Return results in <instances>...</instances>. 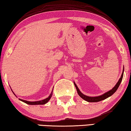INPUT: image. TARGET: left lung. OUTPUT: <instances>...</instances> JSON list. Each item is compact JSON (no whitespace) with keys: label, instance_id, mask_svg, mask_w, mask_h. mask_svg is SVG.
<instances>
[{"label":"left lung","instance_id":"8db88e82","mask_svg":"<svg viewBox=\"0 0 131 131\" xmlns=\"http://www.w3.org/2000/svg\"><path fill=\"white\" fill-rule=\"evenodd\" d=\"M123 72H124V69L123 70V72H122V75H121V77L120 78V79L118 80V82L117 83V84L115 85V86L113 88H112V89H111L110 91H107V92H106V93L103 94V95H100V96H97V97H89V96L84 95L83 94H82V92H80V91L79 90V89L78 88L77 86L75 83V82H74V83L76 88V89H77V93H78V94H79V95L81 97V98H82L83 100H85V101H86V102H100V101L106 99L108 98L109 97L111 96L114 93H115V91H116L117 90V89H118V88L119 87V86H120L121 82H122V79H123Z\"/></svg>","mask_w":131,"mask_h":131}]
</instances>
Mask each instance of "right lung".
Returning <instances> with one entry per match:
<instances>
[{"instance_id": "obj_1", "label": "right lung", "mask_w": 131, "mask_h": 131, "mask_svg": "<svg viewBox=\"0 0 131 131\" xmlns=\"http://www.w3.org/2000/svg\"><path fill=\"white\" fill-rule=\"evenodd\" d=\"M52 91L51 92V94L49 95V96L48 98H46L44 100H40V101H37V102H29V101H26L24 100H21V99H19L20 100H21V102L25 103L28 104V105H45V104L46 103L48 102V101L50 100L51 98V96H52ZM15 95V94H14Z\"/></svg>"}]
</instances>
